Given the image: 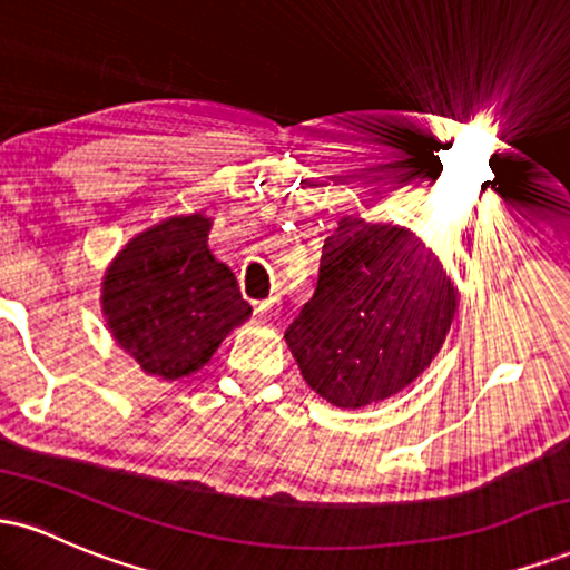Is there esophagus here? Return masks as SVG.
I'll list each match as a JSON object with an SVG mask.
<instances>
[{
  "label": "esophagus",
  "instance_id": "1",
  "mask_svg": "<svg viewBox=\"0 0 570 570\" xmlns=\"http://www.w3.org/2000/svg\"><path fill=\"white\" fill-rule=\"evenodd\" d=\"M273 311H276V305H273L271 299H267V303H259V305H257V316H259V318H267Z\"/></svg>",
  "mask_w": 570,
  "mask_h": 570
}]
</instances>
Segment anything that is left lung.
Wrapping results in <instances>:
<instances>
[{
  "label": "left lung",
  "mask_w": 570,
  "mask_h": 570,
  "mask_svg": "<svg viewBox=\"0 0 570 570\" xmlns=\"http://www.w3.org/2000/svg\"><path fill=\"white\" fill-rule=\"evenodd\" d=\"M455 311L453 278L415 233L343 217L324 240L316 294L284 337L318 396L362 410L423 375Z\"/></svg>",
  "instance_id": "1"
}]
</instances>
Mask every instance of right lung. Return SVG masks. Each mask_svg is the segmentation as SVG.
I'll return each mask as SVG.
<instances>
[{
  "mask_svg": "<svg viewBox=\"0 0 570 570\" xmlns=\"http://www.w3.org/2000/svg\"><path fill=\"white\" fill-rule=\"evenodd\" d=\"M214 219L174 214L136 233L101 276V316L147 375L181 381L208 364L252 305L208 248Z\"/></svg>",
  "mask_w": 570,
  "mask_h": 570,
  "instance_id": "right-lung-1",
  "label": "right lung"
}]
</instances>
